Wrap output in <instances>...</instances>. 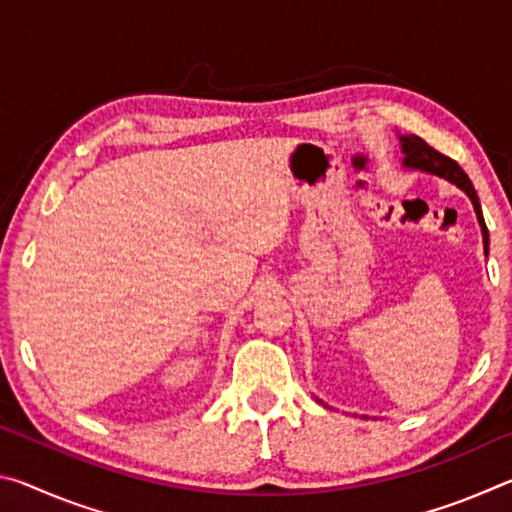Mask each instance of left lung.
Returning <instances> with one entry per match:
<instances>
[{"label":"left lung","instance_id":"left-lung-1","mask_svg":"<svg viewBox=\"0 0 512 512\" xmlns=\"http://www.w3.org/2000/svg\"><path fill=\"white\" fill-rule=\"evenodd\" d=\"M397 137H400V146H402V153H404V162H402L404 169L431 173V176L443 178V180H447V183L456 185L458 189H461V192L467 194V198H470L472 205H474L476 221H479V225H481L483 250H485V257H488V244H490L488 228H485V221H483L479 196H476L474 185H472V180L467 178V173L461 167H458V164L452 158H447V155L438 153L436 149H431V146L424 142L422 137H418V135H397ZM316 400H318V397H316ZM320 404H323V402H320Z\"/></svg>","mask_w":512,"mask_h":512}]
</instances>
